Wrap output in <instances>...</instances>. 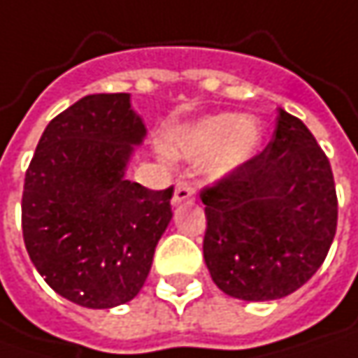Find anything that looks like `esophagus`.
Listing matches in <instances>:
<instances>
[{
    "label": "esophagus",
    "mask_w": 358,
    "mask_h": 358,
    "mask_svg": "<svg viewBox=\"0 0 358 358\" xmlns=\"http://www.w3.org/2000/svg\"><path fill=\"white\" fill-rule=\"evenodd\" d=\"M193 195V187L187 183V181H179L177 185H175V195H173V206H181L183 201H192Z\"/></svg>",
    "instance_id": "1"
}]
</instances>
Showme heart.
Listing matches in <instances>:
<instances>
[{
	"instance_id": "heart-1",
	"label": "heart",
	"mask_w": 358,
	"mask_h": 358,
	"mask_svg": "<svg viewBox=\"0 0 358 358\" xmlns=\"http://www.w3.org/2000/svg\"><path fill=\"white\" fill-rule=\"evenodd\" d=\"M261 144V126L252 115L210 114L183 126L166 142V155L185 163H203L212 177H226L246 165Z\"/></svg>"
}]
</instances>
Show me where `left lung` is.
Listing matches in <instances>:
<instances>
[{"label":"left lung","instance_id":"8db88e82","mask_svg":"<svg viewBox=\"0 0 358 358\" xmlns=\"http://www.w3.org/2000/svg\"><path fill=\"white\" fill-rule=\"evenodd\" d=\"M203 259L217 287L244 301L294 294L324 263L338 201L330 161L301 120L279 108L273 141L201 192Z\"/></svg>","mask_w":358,"mask_h":358}]
</instances>
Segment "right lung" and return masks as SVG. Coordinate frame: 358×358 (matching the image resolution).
<instances>
[{"label": "right lung", "mask_w": 358, "mask_h": 358, "mask_svg": "<svg viewBox=\"0 0 358 358\" xmlns=\"http://www.w3.org/2000/svg\"><path fill=\"white\" fill-rule=\"evenodd\" d=\"M146 136L130 93L85 95L42 132L26 171L22 232L44 281L64 299L108 310L134 299L173 212L126 169Z\"/></svg>", "instance_id": "1"}]
</instances>
